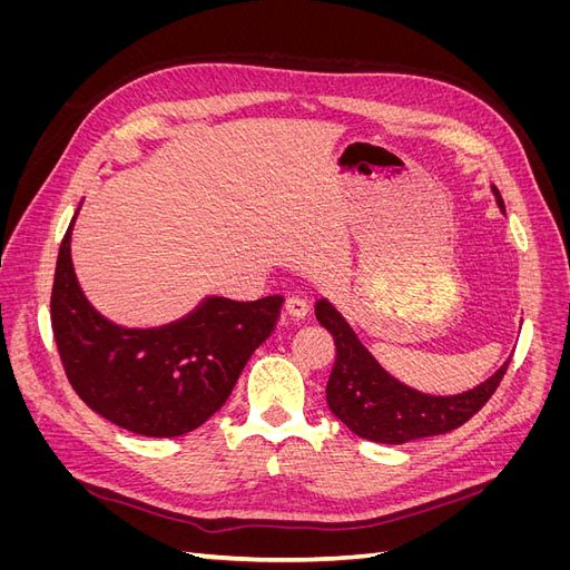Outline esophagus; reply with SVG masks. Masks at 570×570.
Returning a JSON list of instances; mask_svg holds the SVG:
<instances>
[{"mask_svg": "<svg viewBox=\"0 0 570 570\" xmlns=\"http://www.w3.org/2000/svg\"><path fill=\"white\" fill-rule=\"evenodd\" d=\"M285 312H287V316H292V318H306L308 316V312H312V306H308V302L304 299V297H287V302H285Z\"/></svg>", "mask_w": 570, "mask_h": 570, "instance_id": "1", "label": "esophagus"}]
</instances>
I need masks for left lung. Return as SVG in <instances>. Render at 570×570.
Returning <instances> with one entry per match:
<instances>
[{"label": "left lung", "instance_id": "1", "mask_svg": "<svg viewBox=\"0 0 570 570\" xmlns=\"http://www.w3.org/2000/svg\"><path fill=\"white\" fill-rule=\"evenodd\" d=\"M494 195L504 209L497 187ZM316 318L333 335L337 350L331 381L325 387L327 406L354 435L371 442L404 444L452 433L490 402L511 361L509 358L492 377L469 392L450 396L425 394L406 387L383 371L331 302H316Z\"/></svg>", "mask_w": 570, "mask_h": 570}]
</instances>
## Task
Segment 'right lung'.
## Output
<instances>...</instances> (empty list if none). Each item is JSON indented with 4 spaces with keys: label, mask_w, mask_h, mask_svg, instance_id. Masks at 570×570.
I'll list each match as a JSON object with an SVG mask.
<instances>
[{
    "label": "right lung",
    "mask_w": 570,
    "mask_h": 570,
    "mask_svg": "<svg viewBox=\"0 0 570 570\" xmlns=\"http://www.w3.org/2000/svg\"><path fill=\"white\" fill-rule=\"evenodd\" d=\"M71 228L73 220L59 247L49 312L76 394L101 419L145 438H178L209 421L275 331L285 299L212 297L178 323L128 331L85 299L71 264Z\"/></svg>",
    "instance_id": "right-lung-1"
}]
</instances>
